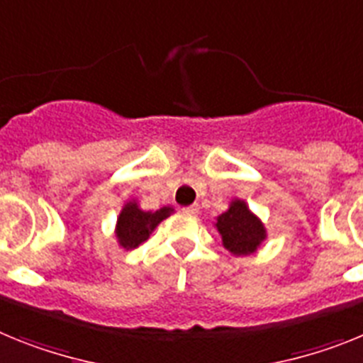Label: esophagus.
<instances>
[{
    "label": "esophagus",
    "instance_id": "obj_1",
    "mask_svg": "<svg viewBox=\"0 0 363 363\" xmlns=\"http://www.w3.org/2000/svg\"><path fill=\"white\" fill-rule=\"evenodd\" d=\"M182 212L184 213H190V216H197V213H199V208L195 206H186V208H182Z\"/></svg>",
    "mask_w": 363,
    "mask_h": 363
}]
</instances>
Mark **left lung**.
<instances>
[{"label":"left lung","instance_id":"obj_1","mask_svg":"<svg viewBox=\"0 0 363 363\" xmlns=\"http://www.w3.org/2000/svg\"><path fill=\"white\" fill-rule=\"evenodd\" d=\"M217 230H219L223 245L235 256H247L259 247L264 239V228L257 217L250 213L242 201H234L225 213L217 217Z\"/></svg>","mask_w":363,"mask_h":363}]
</instances>
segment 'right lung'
<instances>
[{
    "label": "right lung",
    "mask_w": 363,
    "mask_h": 363,
    "mask_svg": "<svg viewBox=\"0 0 363 363\" xmlns=\"http://www.w3.org/2000/svg\"><path fill=\"white\" fill-rule=\"evenodd\" d=\"M172 212V208H160L155 213L138 210L135 203L125 204L118 217L116 225V238L124 248H137L140 242L146 241L150 234L155 230L160 220L166 219Z\"/></svg>",
    "instance_id": "obj_1"
}]
</instances>
